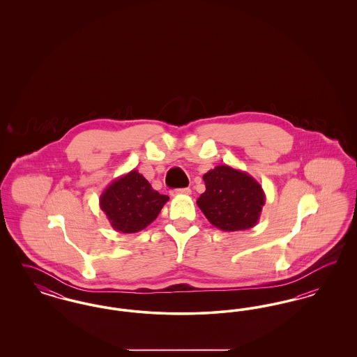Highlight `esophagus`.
Masks as SVG:
<instances>
[{
	"label": "esophagus",
	"mask_w": 357,
	"mask_h": 357,
	"mask_svg": "<svg viewBox=\"0 0 357 357\" xmlns=\"http://www.w3.org/2000/svg\"><path fill=\"white\" fill-rule=\"evenodd\" d=\"M190 195L191 194V190L187 187V188H176V190H172L171 191V195L175 197V195Z\"/></svg>",
	"instance_id": "esophagus-1"
}]
</instances>
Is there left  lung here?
<instances>
[{
	"instance_id": "1",
	"label": "left lung",
	"mask_w": 357,
	"mask_h": 357,
	"mask_svg": "<svg viewBox=\"0 0 357 357\" xmlns=\"http://www.w3.org/2000/svg\"><path fill=\"white\" fill-rule=\"evenodd\" d=\"M204 181L206 191L197 204L211 225L223 231L255 227L266 198L252 175L225 165L207 171Z\"/></svg>"
}]
</instances>
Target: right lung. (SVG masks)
Here are the masks:
<instances>
[{
    "label": "right lung",
    "mask_w": 357,
    "mask_h": 357,
    "mask_svg": "<svg viewBox=\"0 0 357 357\" xmlns=\"http://www.w3.org/2000/svg\"><path fill=\"white\" fill-rule=\"evenodd\" d=\"M167 195L153 190L137 171L121 175L100 195V208L111 226L121 233H137L156 220Z\"/></svg>",
    "instance_id": "add662e5"
}]
</instances>
